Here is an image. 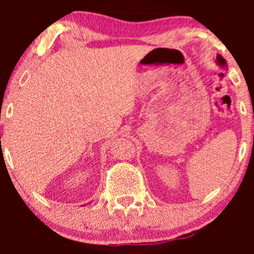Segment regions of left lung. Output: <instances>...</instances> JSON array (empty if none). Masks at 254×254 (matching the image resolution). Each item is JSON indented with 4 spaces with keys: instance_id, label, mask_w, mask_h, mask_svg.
<instances>
[{
    "instance_id": "1",
    "label": "left lung",
    "mask_w": 254,
    "mask_h": 254,
    "mask_svg": "<svg viewBox=\"0 0 254 254\" xmlns=\"http://www.w3.org/2000/svg\"><path fill=\"white\" fill-rule=\"evenodd\" d=\"M216 61H217V63H218V65H221V66H226V64H227V62H226V60H224V58L221 56V55H217V57H216Z\"/></svg>"
}]
</instances>
